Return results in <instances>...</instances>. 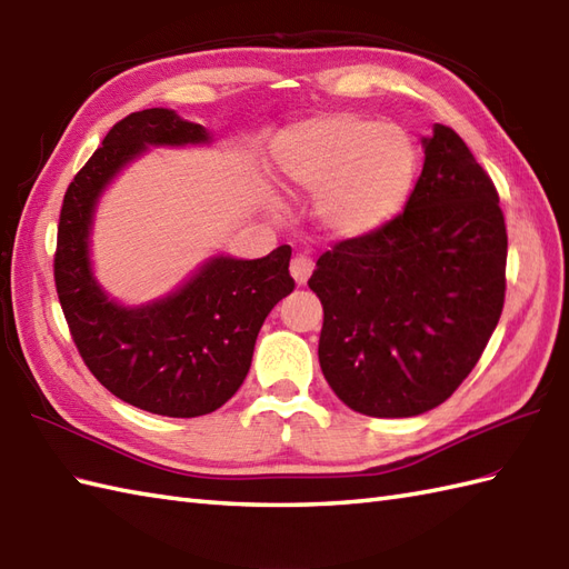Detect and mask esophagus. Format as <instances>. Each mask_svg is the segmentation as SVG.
I'll list each match as a JSON object with an SVG mask.
<instances>
[{
  "label": "esophagus",
  "instance_id": "esophagus-1",
  "mask_svg": "<svg viewBox=\"0 0 569 569\" xmlns=\"http://www.w3.org/2000/svg\"><path fill=\"white\" fill-rule=\"evenodd\" d=\"M289 272H292L297 284H307V280L313 272V260L309 256H301V252H299V256H295L292 262H289Z\"/></svg>",
  "mask_w": 569,
  "mask_h": 569
}]
</instances>
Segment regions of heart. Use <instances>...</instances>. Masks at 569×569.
Here are the masks:
<instances>
[{"label": "heart", "instance_id": "obj_1", "mask_svg": "<svg viewBox=\"0 0 569 569\" xmlns=\"http://www.w3.org/2000/svg\"><path fill=\"white\" fill-rule=\"evenodd\" d=\"M287 184L319 192V213L338 236L382 229L407 204L419 170L411 136L352 111L301 121L274 143Z\"/></svg>", "mask_w": 569, "mask_h": 569}]
</instances>
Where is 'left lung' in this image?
<instances>
[{"label": "left lung", "instance_id": "obj_1", "mask_svg": "<svg viewBox=\"0 0 569 569\" xmlns=\"http://www.w3.org/2000/svg\"><path fill=\"white\" fill-rule=\"evenodd\" d=\"M421 178L382 229L338 241L309 289L323 307L319 362L352 411L407 419L443 403L489 343L507 295L497 187L436 123Z\"/></svg>", "mask_w": 569, "mask_h": 569}]
</instances>
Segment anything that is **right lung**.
I'll return each mask as SVG.
<instances>
[{
    "instance_id": "add662e5",
    "label": "right lung",
    "mask_w": 569,
    "mask_h": 569,
    "mask_svg": "<svg viewBox=\"0 0 569 569\" xmlns=\"http://www.w3.org/2000/svg\"><path fill=\"white\" fill-rule=\"evenodd\" d=\"M207 138L199 123L170 109L129 113L74 174L58 221L56 289L84 365L113 397L172 419L217 411L243 385L264 317L295 289L292 248L260 260L213 258L174 295L123 309L97 287L87 236L99 192L146 146Z\"/></svg>"
}]
</instances>
